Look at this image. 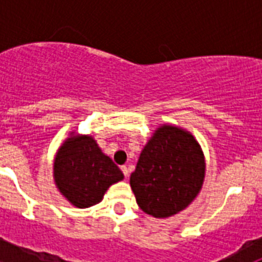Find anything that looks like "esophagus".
<instances>
[{"instance_id": "34e87169", "label": "esophagus", "mask_w": 262, "mask_h": 262, "mask_svg": "<svg viewBox=\"0 0 262 262\" xmlns=\"http://www.w3.org/2000/svg\"><path fill=\"white\" fill-rule=\"evenodd\" d=\"M122 172H123V174H124V177H128V174H129V172H128V168H127V166H122Z\"/></svg>"}]
</instances>
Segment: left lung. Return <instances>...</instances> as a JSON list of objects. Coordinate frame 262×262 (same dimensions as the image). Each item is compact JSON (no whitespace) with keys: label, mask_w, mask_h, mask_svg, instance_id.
<instances>
[{"label":"left lung","mask_w":262,"mask_h":262,"mask_svg":"<svg viewBox=\"0 0 262 262\" xmlns=\"http://www.w3.org/2000/svg\"><path fill=\"white\" fill-rule=\"evenodd\" d=\"M205 170V156L194 136L164 124L143 148L129 185L143 211L168 217L193 202L202 189Z\"/></svg>","instance_id":"left-lung-1"}]
</instances>
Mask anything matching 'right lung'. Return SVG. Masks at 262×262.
<instances>
[{"instance_id": "1", "label": "right lung", "mask_w": 262, "mask_h": 262, "mask_svg": "<svg viewBox=\"0 0 262 262\" xmlns=\"http://www.w3.org/2000/svg\"><path fill=\"white\" fill-rule=\"evenodd\" d=\"M123 177L122 170L89 135H72L67 139L53 163L57 189L78 209L101 202L108 187Z\"/></svg>"}]
</instances>
